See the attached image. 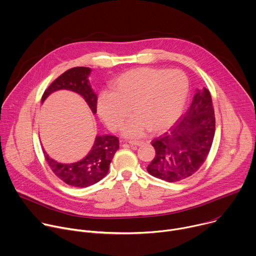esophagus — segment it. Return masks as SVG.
<instances>
[{
  "label": "esophagus",
  "mask_w": 256,
  "mask_h": 256,
  "mask_svg": "<svg viewBox=\"0 0 256 256\" xmlns=\"http://www.w3.org/2000/svg\"><path fill=\"white\" fill-rule=\"evenodd\" d=\"M130 144L132 146H142L144 144V140H130Z\"/></svg>",
  "instance_id": "esophagus-1"
}]
</instances>
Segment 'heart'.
<instances>
[{
  "label": "heart",
  "instance_id": "b5f03b06",
  "mask_svg": "<svg viewBox=\"0 0 256 256\" xmlns=\"http://www.w3.org/2000/svg\"><path fill=\"white\" fill-rule=\"evenodd\" d=\"M190 83L179 70L136 68L116 78L112 92H102L97 112L108 128L116 132L130 118L122 132L128 136L146 130L160 132L170 128L181 116L188 96Z\"/></svg>",
  "mask_w": 256,
  "mask_h": 256
}]
</instances>
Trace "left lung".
Masks as SVG:
<instances>
[{"label":"left lung","instance_id":"obj_1","mask_svg":"<svg viewBox=\"0 0 256 256\" xmlns=\"http://www.w3.org/2000/svg\"><path fill=\"white\" fill-rule=\"evenodd\" d=\"M214 130L210 93L206 88L198 90L180 122L152 140L156 156L148 165L147 171L168 182H177L192 176L210 153Z\"/></svg>","mask_w":256,"mask_h":256}]
</instances>
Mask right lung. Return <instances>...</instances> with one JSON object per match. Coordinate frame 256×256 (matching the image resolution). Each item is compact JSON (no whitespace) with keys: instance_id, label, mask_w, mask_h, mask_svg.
I'll return each instance as SVG.
<instances>
[{"instance_id":"right-lung-1","label":"right lung","mask_w":256,"mask_h":256,"mask_svg":"<svg viewBox=\"0 0 256 256\" xmlns=\"http://www.w3.org/2000/svg\"><path fill=\"white\" fill-rule=\"evenodd\" d=\"M91 70L86 66L72 68L58 77L44 91L42 101L54 91L66 89L80 94L93 114L97 112V95L93 92L88 76ZM120 148L118 138L114 136H97L89 154L79 162L62 164L50 158L44 150L46 162L52 172L64 184L75 188H87L100 181L109 170V165Z\"/></svg>"}]
</instances>
